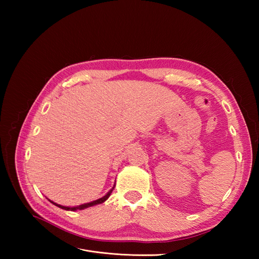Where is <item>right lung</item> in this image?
Listing matches in <instances>:
<instances>
[{"instance_id":"1","label":"right lung","mask_w":259,"mask_h":259,"mask_svg":"<svg viewBox=\"0 0 259 259\" xmlns=\"http://www.w3.org/2000/svg\"><path fill=\"white\" fill-rule=\"evenodd\" d=\"M114 189V187L112 188V189L109 191L105 197H103V198H100V199H98V200H96V201H93V202H90V203H85V204H82V205H79V206H75V207H67V206H61V205H58V204H56V203H54V202H52V203H54L55 205L56 206H58V207H60V208H64V209H68V210H76V209H83V208H86V207H90V206H93V205H96V204H100V203H103V202H105L109 197H110V194H111V192H112V190Z\"/></svg>"}]
</instances>
